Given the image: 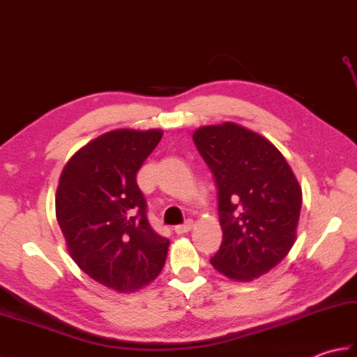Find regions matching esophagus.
Listing matches in <instances>:
<instances>
[{
  "label": "esophagus",
  "instance_id": "esophagus-1",
  "mask_svg": "<svg viewBox=\"0 0 357 357\" xmlns=\"http://www.w3.org/2000/svg\"><path fill=\"white\" fill-rule=\"evenodd\" d=\"M192 227H193V221H187L184 224L174 227V231H176V234H185L192 230Z\"/></svg>",
  "mask_w": 357,
  "mask_h": 357
}]
</instances>
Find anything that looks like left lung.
I'll use <instances>...</instances> for the list:
<instances>
[{"label": "left lung", "instance_id": "1", "mask_svg": "<svg viewBox=\"0 0 357 357\" xmlns=\"http://www.w3.org/2000/svg\"><path fill=\"white\" fill-rule=\"evenodd\" d=\"M193 141L218 187L222 244L211 265L239 282L265 275L296 241L302 188L291 167L265 136L236 123L196 128Z\"/></svg>", "mask_w": 357, "mask_h": 357}]
</instances>
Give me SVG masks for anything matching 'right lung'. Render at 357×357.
<instances>
[{
    "instance_id": "add662e5",
    "label": "right lung",
    "mask_w": 357,
    "mask_h": 357,
    "mask_svg": "<svg viewBox=\"0 0 357 357\" xmlns=\"http://www.w3.org/2000/svg\"><path fill=\"white\" fill-rule=\"evenodd\" d=\"M162 130L118 128L81 147L61 172L56 219L78 267L118 293L149 285L161 273L170 241L151 229L136 173Z\"/></svg>"
}]
</instances>
